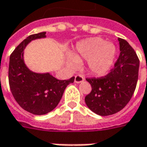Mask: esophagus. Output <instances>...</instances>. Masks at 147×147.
<instances>
[{"instance_id": "1", "label": "esophagus", "mask_w": 147, "mask_h": 147, "mask_svg": "<svg viewBox=\"0 0 147 147\" xmlns=\"http://www.w3.org/2000/svg\"><path fill=\"white\" fill-rule=\"evenodd\" d=\"M84 81V77L83 76L80 75V74H78V75L75 76V78H74V82L76 83H81Z\"/></svg>"}]
</instances>
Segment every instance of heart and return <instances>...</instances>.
Wrapping results in <instances>:
<instances>
[{"mask_svg":"<svg viewBox=\"0 0 147 147\" xmlns=\"http://www.w3.org/2000/svg\"><path fill=\"white\" fill-rule=\"evenodd\" d=\"M115 54L116 48L112 43L101 37H92L78 44L76 55L69 59V65L75 68L80 59H86L90 70L95 75L103 76L110 72Z\"/></svg>","mask_w":147,"mask_h":147,"instance_id":"heart-1","label":"heart"}]
</instances>
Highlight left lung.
Returning <instances> with one entry per match:
<instances>
[{"mask_svg": "<svg viewBox=\"0 0 147 147\" xmlns=\"http://www.w3.org/2000/svg\"><path fill=\"white\" fill-rule=\"evenodd\" d=\"M120 55L114 67L105 77L86 78L92 90L85 98L89 109L101 116L116 114L129 102L138 78L139 60L134 49L118 38Z\"/></svg>", "mask_w": 147, "mask_h": 147, "instance_id": "left-lung-1", "label": "left lung"}]
</instances>
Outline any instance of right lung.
<instances>
[{
  "label": "right lung",
  "instance_id": "obj_1",
  "mask_svg": "<svg viewBox=\"0 0 147 147\" xmlns=\"http://www.w3.org/2000/svg\"><path fill=\"white\" fill-rule=\"evenodd\" d=\"M46 32L30 35L14 49L9 57V82L12 94L22 109L36 115L48 114L60 102L65 88L74 82L58 80L49 73L31 71L24 61V50L31 41L45 38Z\"/></svg>",
  "mask_w": 147,
  "mask_h": 147
}]
</instances>
